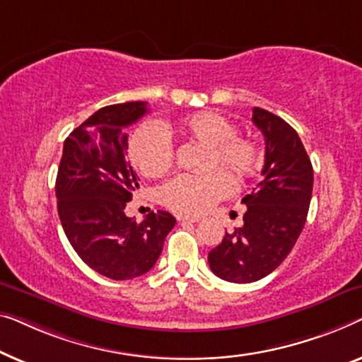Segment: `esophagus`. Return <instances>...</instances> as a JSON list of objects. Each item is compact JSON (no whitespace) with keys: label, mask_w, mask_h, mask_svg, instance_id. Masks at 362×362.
Instances as JSON below:
<instances>
[{"label":"esophagus","mask_w":362,"mask_h":362,"mask_svg":"<svg viewBox=\"0 0 362 362\" xmlns=\"http://www.w3.org/2000/svg\"><path fill=\"white\" fill-rule=\"evenodd\" d=\"M202 218L198 216H190V215H177V221H188V223H198Z\"/></svg>","instance_id":"1"}]
</instances>
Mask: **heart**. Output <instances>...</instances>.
<instances>
[{
	"label": "heart",
	"mask_w": 362,
	"mask_h": 362,
	"mask_svg": "<svg viewBox=\"0 0 362 362\" xmlns=\"http://www.w3.org/2000/svg\"><path fill=\"white\" fill-rule=\"evenodd\" d=\"M172 131L182 139L205 146L208 151L205 170H213L205 175H177L162 185V203L177 213L200 215L210 210L216 202L230 195V180L236 185L244 183L262 164V154L256 141L236 134V126L213 111L187 116ZM128 157L137 172L154 179L164 175L174 164V147L159 126L146 123L131 136Z\"/></svg>",
	"instance_id": "heart-1"
}]
</instances>
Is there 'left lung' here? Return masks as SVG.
<instances>
[{
  "mask_svg": "<svg viewBox=\"0 0 362 362\" xmlns=\"http://www.w3.org/2000/svg\"><path fill=\"white\" fill-rule=\"evenodd\" d=\"M252 123L266 141L264 179L243 198L244 225L208 252L213 274L234 284L256 282L281 266L303 230L313 190V167L297 131L262 108L252 110Z\"/></svg>",
  "mask_w": 362,
  "mask_h": 362,
  "instance_id": "1",
  "label": "left lung"
}]
</instances>
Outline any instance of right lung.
<instances>
[{
	"label": "right lung",
	"instance_id": "1",
	"mask_svg": "<svg viewBox=\"0 0 362 362\" xmlns=\"http://www.w3.org/2000/svg\"><path fill=\"white\" fill-rule=\"evenodd\" d=\"M146 113V101H129L91 115L65 139L55 180L65 236L86 266L113 281L149 272L175 225L169 211H151L141 223L124 213L139 188L124 157V128Z\"/></svg>",
	"mask_w": 362,
	"mask_h": 362
}]
</instances>
